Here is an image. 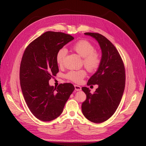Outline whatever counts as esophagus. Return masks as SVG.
Returning <instances> with one entry per match:
<instances>
[{
    "label": "esophagus",
    "mask_w": 146,
    "mask_h": 146,
    "mask_svg": "<svg viewBox=\"0 0 146 146\" xmlns=\"http://www.w3.org/2000/svg\"><path fill=\"white\" fill-rule=\"evenodd\" d=\"M74 87H75V90H76V91H81V90H82V88H81V86H78V85H74Z\"/></svg>",
    "instance_id": "34e87169"
}]
</instances>
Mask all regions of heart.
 <instances>
[{
  "instance_id": "obj_1",
  "label": "heart",
  "mask_w": 146,
  "mask_h": 146,
  "mask_svg": "<svg viewBox=\"0 0 146 146\" xmlns=\"http://www.w3.org/2000/svg\"><path fill=\"white\" fill-rule=\"evenodd\" d=\"M72 50L83 57V63L90 72H94L99 68L102 62V56L100 53L95 50L94 46L86 40H79L72 46ZM67 54L66 48L60 49L56 55V61L59 66H62L65 56ZM86 72L85 70H70L66 75V77L75 83H80L85 78Z\"/></svg>"
}]
</instances>
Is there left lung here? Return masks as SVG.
<instances>
[{
  "label": "left lung",
  "mask_w": 146,
  "mask_h": 146,
  "mask_svg": "<svg viewBox=\"0 0 146 146\" xmlns=\"http://www.w3.org/2000/svg\"><path fill=\"white\" fill-rule=\"evenodd\" d=\"M98 42L102 50V62L87 85H98L94 94L88 88L82 90L86 99L82 105L85 117L94 123H101L112 116L120 104L125 84V68L117 50L103 35L98 33H85Z\"/></svg>",
  "instance_id": "8db88e82"
}]
</instances>
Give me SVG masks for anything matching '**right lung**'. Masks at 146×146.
Instances as JSON below:
<instances>
[{"label": "right lung", "mask_w": 146, "mask_h": 146, "mask_svg": "<svg viewBox=\"0 0 146 146\" xmlns=\"http://www.w3.org/2000/svg\"><path fill=\"white\" fill-rule=\"evenodd\" d=\"M74 39L64 33L46 32L24 51L20 66L21 87L29 110L39 120L50 121L58 117L75 89L71 83L57 87L48 83L59 71L57 52Z\"/></svg>", "instance_id": "right-lung-1"}]
</instances>
